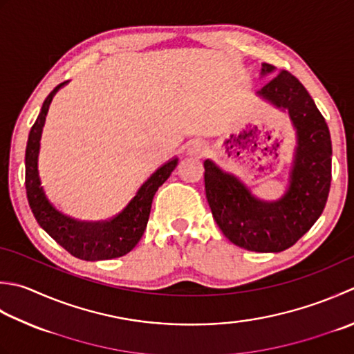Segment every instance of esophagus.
I'll return each instance as SVG.
<instances>
[{
    "mask_svg": "<svg viewBox=\"0 0 354 354\" xmlns=\"http://www.w3.org/2000/svg\"><path fill=\"white\" fill-rule=\"evenodd\" d=\"M207 151V145L203 141H192L187 144V153L192 156H203Z\"/></svg>",
    "mask_w": 354,
    "mask_h": 354,
    "instance_id": "esophagus-1",
    "label": "esophagus"
}]
</instances>
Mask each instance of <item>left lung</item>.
<instances>
[{
  "instance_id": "left-lung-1",
  "label": "left lung",
  "mask_w": 354,
  "mask_h": 354,
  "mask_svg": "<svg viewBox=\"0 0 354 354\" xmlns=\"http://www.w3.org/2000/svg\"><path fill=\"white\" fill-rule=\"evenodd\" d=\"M274 73L273 66H261V78ZM256 96L287 113L296 131L286 192L274 201H262L238 176L205 159V195L214 221L234 245L279 253L296 244L324 212L331 183L330 130L306 87L287 71Z\"/></svg>"
}]
</instances>
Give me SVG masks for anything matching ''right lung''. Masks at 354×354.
<instances>
[{
    "label": "right lung",
    "instance_id": "obj_1",
    "mask_svg": "<svg viewBox=\"0 0 354 354\" xmlns=\"http://www.w3.org/2000/svg\"><path fill=\"white\" fill-rule=\"evenodd\" d=\"M68 81L55 87L43 102L37 121L30 129L26 147V192L35 219L43 230L48 233L58 244L82 261H104L127 254L142 238L149 223L151 201L156 190L171 175L178 164V158H171L162 164L145 181L136 195L124 209L109 221L101 223H86V221L67 216L55 207L47 198L44 187L41 185L38 156L41 147V135L46 116L53 96Z\"/></svg>",
    "mask_w": 354,
    "mask_h": 354
}]
</instances>
